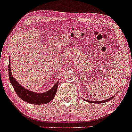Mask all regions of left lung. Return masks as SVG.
<instances>
[{
  "label": "left lung",
  "mask_w": 132,
  "mask_h": 132,
  "mask_svg": "<svg viewBox=\"0 0 132 132\" xmlns=\"http://www.w3.org/2000/svg\"><path fill=\"white\" fill-rule=\"evenodd\" d=\"M114 96H113L112 97H110V98H108V99L105 100H103V101H89V100H88V102H89V103H104L107 102V101H110L111 100L113 99V98ZM85 101H86V100H85ZM86 101H87V100H86Z\"/></svg>",
  "instance_id": "8db88e82"
}]
</instances>
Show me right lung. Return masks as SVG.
<instances>
[{
  "label": "right lung",
  "mask_w": 132,
  "mask_h": 132,
  "mask_svg": "<svg viewBox=\"0 0 132 132\" xmlns=\"http://www.w3.org/2000/svg\"><path fill=\"white\" fill-rule=\"evenodd\" d=\"M10 63L11 62H10L9 57V80L15 93L21 100L26 102L29 103L33 104V105H43V104L48 103L54 99L56 92H57L59 80L55 84L52 88H51L50 90L47 91V92L42 93L32 92V91L24 88L21 85V84L17 82V81L15 80V78L13 77Z\"/></svg>",
  "instance_id": "obj_1"
}]
</instances>
